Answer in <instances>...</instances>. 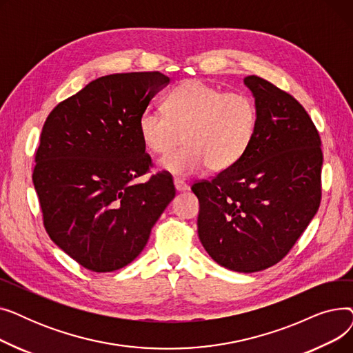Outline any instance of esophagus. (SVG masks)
<instances>
[{"mask_svg":"<svg viewBox=\"0 0 353 353\" xmlns=\"http://www.w3.org/2000/svg\"><path fill=\"white\" fill-rule=\"evenodd\" d=\"M174 188L177 192H186L189 189V184L181 179H174Z\"/></svg>","mask_w":353,"mask_h":353,"instance_id":"1","label":"esophagus"}]
</instances>
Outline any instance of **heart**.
<instances>
[{"mask_svg":"<svg viewBox=\"0 0 353 353\" xmlns=\"http://www.w3.org/2000/svg\"><path fill=\"white\" fill-rule=\"evenodd\" d=\"M165 111L147 107L139 133L148 152L165 156L181 139L177 152L161 160L164 170L189 176L208 165L212 172L230 169L248 152L257 128V105L242 91H223L192 79L176 85L165 99Z\"/></svg>","mask_w":353,"mask_h":353,"instance_id":"b5f03b06","label":"heart"}]
</instances>
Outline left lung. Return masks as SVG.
<instances>
[{"instance_id":"left-lung-1","label":"left lung","mask_w":353,"mask_h":353,"mask_svg":"<svg viewBox=\"0 0 353 353\" xmlns=\"http://www.w3.org/2000/svg\"><path fill=\"white\" fill-rule=\"evenodd\" d=\"M257 105L252 144L234 165L193 183L199 239L226 269L265 270L298 242L322 197L321 137L303 105L270 81L248 76Z\"/></svg>"}]
</instances>
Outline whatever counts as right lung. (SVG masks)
Segmentation results:
<instances>
[{"mask_svg":"<svg viewBox=\"0 0 353 353\" xmlns=\"http://www.w3.org/2000/svg\"><path fill=\"white\" fill-rule=\"evenodd\" d=\"M169 81L159 71L104 76L55 105L44 123L32 172L43 223L91 272L132 263L176 194L165 172L136 181L153 165L139 119Z\"/></svg>","mask_w":353,"mask_h":353,"instance_id":"right-lung-1","label":"right lung"}]
</instances>
